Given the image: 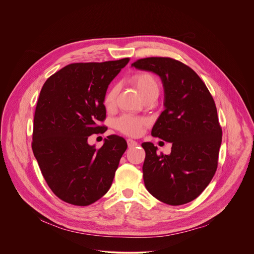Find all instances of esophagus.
Returning a JSON list of instances; mask_svg holds the SVG:
<instances>
[{
    "label": "esophagus",
    "mask_w": 254,
    "mask_h": 254,
    "mask_svg": "<svg viewBox=\"0 0 254 254\" xmlns=\"http://www.w3.org/2000/svg\"><path fill=\"white\" fill-rule=\"evenodd\" d=\"M127 146H128V148H132V147H135L136 144H137V142H136L135 140L131 139V138H127Z\"/></svg>",
    "instance_id": "esophagus-1"
}]
</instances>
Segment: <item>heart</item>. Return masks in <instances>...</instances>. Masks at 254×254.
Returning <instances> with one entry per match:
<instances>
[{
  "label": "heart",
  "mask_w": 254,
  "mask_h": 254,
  "mask_svg": "<svg viewBox=\"0 0 254 254\" xmlns=\"http://www.w3.org/2000/svg\"><path fill=\"white\" fill-rule=\"evenodd\" d=\"M131 84L137 89L139 94L143 99H147L152 96H157L160 93V84L157 78L149 73V72L139 71L134 73L130 77ZM120 87L118 84L112 85L104 94L103 103L106 108H112L115 105L117 95L119 93ZM144 120L136 118L134 116L126 115L121 117L117 123V128L122 132L128 135H137L141 129V127L144 125Z\"/></svg>",
  "instance_id": "1"
}]
</instances>
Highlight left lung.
Here are the masks:
<instances>
[{
  "label": "left lung",
  "mask_w": 254,
  "mask_h": 254,
  "mask_svg": "<svg viewBox=\"0 0 254 254\" xmlns=\"http://www.w3.org/2000/svg\"><path fill=\"white\" fill-rule=\"evenodd\" d=\"M160 76L165 111L152 135L172 142L170 155H159L142 142L143 182L158 200L177 206L196 199L209 185L218 165L222 129L212 95L196 72L169 57H149L131 64Z\"/></svg>",
  "instance_id": "obj_1"
}]
</instances>
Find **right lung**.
<instances>
[{"mask_svg":"<svg viewBox=\"0 0 254 254\" xmlns=\"http://www.w3.org/2000/svg\"><path fill=\"white\" fill-rule=\"evenodd\" d=\"M129 61L72 63L44 83L34 116L32 150L52 192L62 201L87 206L110 190L127 144L108 135L96 150L88 136L101 131L103 97Z\"/></svg>","mask_w":254,"mask_h":254,"instance_id":"1","label":"right lung"}]
</instances>
